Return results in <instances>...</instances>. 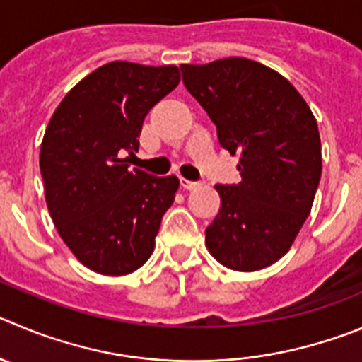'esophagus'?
Masks as SVG:
<instances>
[{
	"label": "esophagus",
	"mask_w": 362,
	"mask_h": 362,
	"mask_svg": "<svg viewBox=\"0 0 362 362\" xmlns=\"http://www.w3.org/2000/svg\"><path fill=\"white\" fill-rule=\"evenodd\" d=\"M180 184L182 187L187 189V191H192V189H197L198 185H200V182H192V180H187V178H180Z\"/></svg>",
	"instance_id": "1"
}]
</instances>
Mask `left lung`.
I'll return each instance as SVG.
<instances>
[{
	"label": "left lung",
	"mask_w": 362,
	"mask_h": 362,
	"mask_svg": "<svg viewBox=\"0 0 362 362\" xmlns=\"http://www.w3.org/2000/svg\"><path fill=\"white\" fill-rule=\"evenodd\" d=\"M184 86L204 107L241 182L216 185L218 216L205 245L235 272L268 268L288 253L313 207L322 177L316 119L282 74L241 57L182 64Z\"/></svg>",
	"instance_id": "obj_1"
}]
</instances>
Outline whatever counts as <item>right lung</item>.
<instances>
[{"mask_svg":"<svg viewBox=\"0 0 362 362\" xmlns=\"http://www.w3.org/2000/svg\"><path fill=\"white\" fill-rule=\"evenodd\" d=\"M180 82L177 66L109 62L80 80L40 144L44 194L60 238L93 272L119 276L150 259L178 178L128 171L143 121Z\"/></svg>","mask_w":362,"mask_h":362,"instance_id":"right-lung-1","label":"right lung"}]
</instances>
